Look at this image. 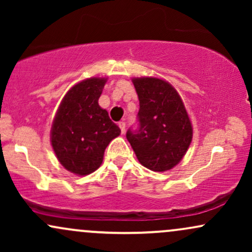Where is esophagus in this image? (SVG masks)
<instances>
[{
    "mask_svg": "<svg viewBox=\"0 0 252 252\" xmlns=\"http://www.w3.org/2000/svg\"><path fill=\"white\" fill-rule=\"evenodd\" d=\"M118 126H120L121 132L124 134V132H126V122H120L118 123Z\"/></svg>",
    "mask_w": 252,
    "mask_h": 252,
    "instance_id": "esophagus-1",
    "label": "esophagus"
}]
</instances>
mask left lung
<instances>
[{"label":"left lung","instance_id":"8db88e82","mask_svg":"<svg viewBox=\"0 0 252 252\" xmlns=\"http://www.w3.org/2000/svg\"><path fill=\"white\" fill-rule=\"evenodd\" d=\"M140 100L138 129L126 138L142 166L154 172L175 167L192 142V123L180 94L166 80L142 77L132 79Z\"/></svg>","mask_w":252,"mask_h":252}]
</instances>
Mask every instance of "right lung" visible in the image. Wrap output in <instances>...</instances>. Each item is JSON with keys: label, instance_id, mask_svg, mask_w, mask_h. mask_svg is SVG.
Here are the masks:
<instances>
[{"label": "right lung", "instance_id": "1", "mask_svg": "<svg viewBox=\"0 0 252 252\" xmlns=\"http://www.w3.org/2000/svg\"><path fill=\"white\" fill-rule=\"evenodd\" d=\"M106 78H89L68 90L51 129V143L63 168L88 175L103 162L108 144L121 134L98 104Z\"/></svg>", "mask_w": 252, "mask_h": 252}]
</instances>
